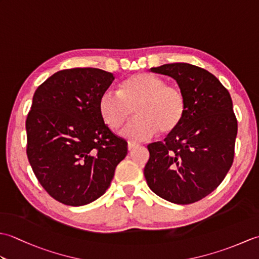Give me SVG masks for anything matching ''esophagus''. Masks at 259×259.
<instances>
[{"mask_svg": "<svg viewBox=\"0 0 259 259\" xmlns=\"http://www.w3.org/2000/svg\"><path fill=\"white\" fill-rule=\"evenodd\" d=\"M137 147H139L138 144H135V142H129V144H128V150L129 151H133L134 149H136Z\"/></svg>", "mask_w": 259, "mask_h": 259, "instance_id": "esophagus-1", "label": "esophagus"}]
</instances>
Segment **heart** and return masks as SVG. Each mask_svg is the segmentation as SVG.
<instances>
[{"label": "heart", "mask_w": 259, "mask_h": 259, "mask_svg": "<svg viewBox=\"0 0 259 259\" xmlns=\"http://www.w3.org/2000/svg\"><path fill=\"white\" fill-rule=\"evenodd\" d=\"M99 114L108 128L119 129L133 114L137 117L121 131L130 141H146L159 131L177 130L187 110L186 98L179 88L148 73H136L119 84L118 92L104 91L99 98Z\"/></svg>", "instance_id": "b5f03b06"}]
</instances>
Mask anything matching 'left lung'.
Wrapping results in <instances>:
<instances>
[{
    "mask_svg": "<svg viewBox=\"0 0 259 259\" xmlns=\"http://www.w3.org/2000/svg\"><path fill=\"white\" fill-rule=\"evenodd\" d=\"M150 70L177 81L187 110L177 130L163 142L148 145L145 177L159 197L189 205L216 189L233 164L238 124L232 98L216 76L196 65L170 63Z\"/></svg>",
    "mask_w": 259,
    "mask_h": 259,
    "instance_id": "obj_1",
    "label": "left lung"
}]
</instances>
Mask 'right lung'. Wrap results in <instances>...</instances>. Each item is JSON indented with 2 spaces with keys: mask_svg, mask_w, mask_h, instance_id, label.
Returning a JSON list of instances; mask_svg holds the SVG:
<instances>
[{
  "mask_svg": "<svg viewBox=\"0 0 259 259\" xmlns=\"http://www.w3.org/2000/svg\"><path fill=\"white\" fill-rule=\"evenodd\" d=\"M114 80L96 68L61 70L38 85L27 113L26 155L54 199L83 206L109 188L128 152L99 114V98Z\"/></svg>",
  "mask_w": 259,
  "mask_h": 259,
  "instance_id": "right-lung-1",
  "label": "right lung"
}]
</instances>
